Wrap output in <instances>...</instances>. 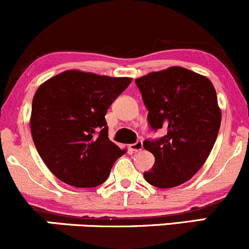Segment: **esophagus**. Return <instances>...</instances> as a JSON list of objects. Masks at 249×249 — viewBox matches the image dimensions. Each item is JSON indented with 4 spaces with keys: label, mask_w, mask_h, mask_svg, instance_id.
I'll return each instance as SVG.
<instances>
[{
    "label": "esophagus",
    "mask_w": 249,
    "mask_h": 249,
    "mask_svg": "<svg viewBox=\"0 0 249 249\" xmlns=\"http://www.w3.org/2000/svg\"><path fill=\"white\" fill-rule=\"evenodd\" d=\"M129 148H130V150H131V151L142 150V149H143V142H142V141H137V142L133 143V144H130Z\"/></svg>",
    "instance_id": "34e87169"
}]
</instances>
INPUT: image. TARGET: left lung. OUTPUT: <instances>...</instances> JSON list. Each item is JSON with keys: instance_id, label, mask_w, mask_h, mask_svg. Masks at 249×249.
I'll return each mask as SVG.
<instances>
[{"instance_id": "1", "label": "left lung", "mask_w": 249, "mask_h": 249, "mask_svg": "<svg viewBox=\"0 0 249 249\" xmlns=\"http://www.w3.org/2000/svg\"><path fill=\"white\" fill-rule=\"evenodd\" d=\"M136 85L149 111L150 127L167 131L143 143L155 158L144 179L159 188L179 186L199 171L216 142L222 113L213 85L181 67L150 72Z\"/></svg>"}]
</instances>
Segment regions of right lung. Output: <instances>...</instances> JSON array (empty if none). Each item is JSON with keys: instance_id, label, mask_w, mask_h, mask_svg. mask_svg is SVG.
I'll list each match as a JSON object with an SVG mask.
<instances>
[{"instance_id": "obj_1", "label": "right lung", "mask_w": 249, "mask_h": 249, "mask_svg": "<svg viewBox=\"0 0 249 249\" xmlns=\"http://www.w3.org/2000/svg\"><path fill=\"white\" fill-rule=\"evenodd\" d=\"M130 83V77L67 70L39 86L31 133L44 163L61 181L82 188L106 181L125 150L108 140L105 116Z\"/></svg>"}]
</instances>
